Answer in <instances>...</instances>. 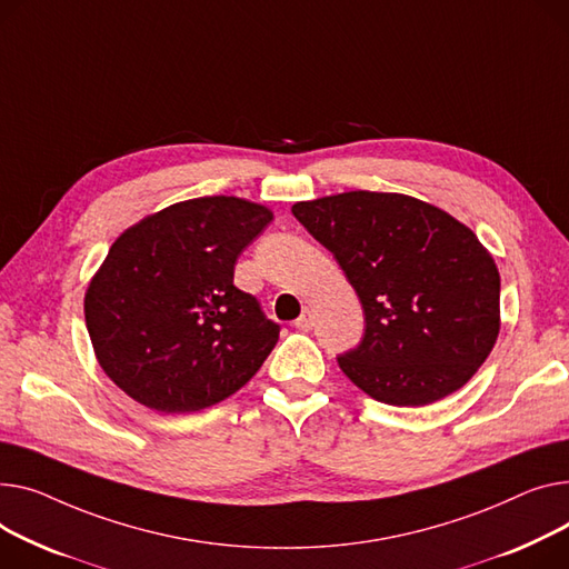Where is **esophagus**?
I'll use <instances>...</instances> for the list:
<instances>
[{
  "label": "esophagus",
  "instance_id": "esophagus-1",
  "mask_svg": "<svg viewBox=\"0 0 569 569\" xmlns=\"http://www.w3.org/2000/svg\"><path fill=\"white\" fill-rule=\"evenodd\" d=\"M313 322H316L313 309L305 307V311H301V316L295 320V327H297V329H301V331H309V329L313 327Z\"/></svg>",
  "mask_w": 569,
  "mask_h": 569
}]
</instances>
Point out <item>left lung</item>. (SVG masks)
Segmentation results:
<instances>
[{
	"label": "left lung",
	"instance_id": "1",
	"mask_svg": "<svg viewBox=\"0 0 569 569\" xmlns=\"http://www.w3.org/2000/svg\"><path fill=\"white\" fill-rule=\"evenodd\" d=\"M355 288L366 329L338 357L352 385L393 407L462 389L501 329V277L476 233L396 192H343L292 206Z\"/></svg>",
	"mask_w": 569,
	"mask_h": 569
}]
</instances>
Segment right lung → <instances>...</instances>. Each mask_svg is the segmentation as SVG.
Masks as SVG:
<instances>
[{"mask_svg":"<svg viewBox=\"0 0 569 569\" xmlns=\"http://www.w3.org/2000/svg\"><path fill=\"white\" fill-rule=\"evenodd\" d=\"M272 217L247 199L201 197L113 240L84 295L91 346L113 385L148 409L189 413L251 380L279 325L233 286V272Z\"/></svg>","mask_w":569,"mask_h":569,"instance_id":"1","label":"right lung"}]
</instances>
